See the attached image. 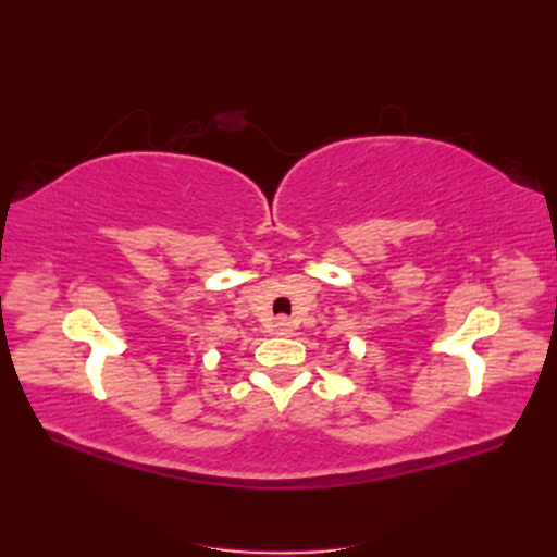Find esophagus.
Segmentation results:
<instances>
[{
  "mask_svg": "<svg viewBox=\"0 0 557 557\" xmlns=\"http://www.w3.org/2000/svg\"><path fill=\"white\" fill-rule=\"evenodd\" d=\"M274 332H276L278 336H290V334L295 332L293 320H288V318H278L276 323H274Z\"/></svg>",
  "mask_w": 557,
  "mask_h": 557,
  "instance_id": "34e87169",
  "label": "esophagus"
}]
</instances>
